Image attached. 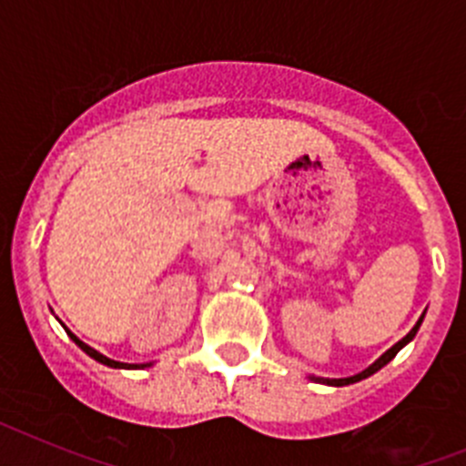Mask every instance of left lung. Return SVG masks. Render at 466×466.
Here are the masks:
<instances>
[{"mask_svg": "<svg viewBox=\"0 0 466 466\" xmlns=\"http://www.w3.org/2000/svg\"><path fill=\"white\" fill-rule=\"evenodd\" d=\"M420 324H422V317H420V319H418V324H415V327L410 329V333H409V336H406V339H401V340H399L397 345H394V348H390V350H387L385 355H382L380 360H378V361H373V364L369 366V369H366V371L357 373V376H352V378H333V380H331V378H315V380H317V382H327V385L343 387V385H352V382H357V380H364V378L373 376V373H376V371H380V369H382V366L387 364V361H392L394 357H397V352H399V350L403 348V345L409 343V340H413V336H415V333H418Z\"/></svg>", "mask_w": 466, "mask_h": 466, "instance_id": "obj_1", "label": "left lung"}]
</instances>
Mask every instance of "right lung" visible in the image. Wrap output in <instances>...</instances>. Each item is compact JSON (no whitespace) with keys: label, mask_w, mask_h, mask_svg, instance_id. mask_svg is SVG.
Listing matches in <instances>:
<instances>
[{"label":"right lung","mask_w":466,"mask_h":466,"mask_svg":"<svg viewBox=\"0 0 466 466\" xmlns=\"http://www.w3.org/2000/svg\"><path fill=\"white\" fill-rule=\"evenodd\" d=\"M69 336H72V340H74V343H76V345H79L81 350H84L86 355H90V357H93L95 361H100V364H105V366H111V369H142V366H147V364H121V361H114V360H109V357L100 355V352H97V350H93V348H90V345L81 343V340L76 339V336H74V333H69Z\"/></svg>","instance_id":"obj_1"}]
</instances>
